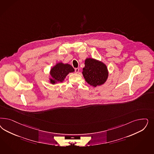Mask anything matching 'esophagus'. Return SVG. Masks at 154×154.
Returning a JSON list of instances; mask_svg holds the SVG:
<instances>
[{"instance_id":"1","label":"esophagus","mask_w":154,"mask_h":154,"mask_svg":"<svg viewBox=\"0 0 154 154\" xmlns=\"http://www.w3.org/2000/svg\"><path fill=\"white\" fill-rule=\"evenodd\" d=\"M75 72L77 74V73H78L79 72V69H78V68H76L75 69Z\"/></svg>"}]
</instances>
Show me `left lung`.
I'll return each instance as SVG.
<instances>
[{
  "mask_svg": "<svg viewBox=\"0 0 154 154\" xmlns=\"http://www.w3.org/2000/svg\"><path fill=\"white\" fill-rule=\"evenodd\" d=\"M85 65L82 74L87 83L94 87L104 85L109 76L106 65L100 60L91 58L85 59Z\"/></svg>",
  "mask_w": 154,
  "mask_h": 154,
  "instance_id": "obj_1",
  "label": "left lung"
}]
</instances>
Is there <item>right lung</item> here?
I'll use <instances>...</instances> for the list:
<instances>
[{
    "label": "right lung",
    "mask_w": 154,
    "mask_h": 154,
    "mask_svg": "<svg viewBox=\"0 0 154 154\" xmlns=\"http://www.w3.org/2000/svg\"><path fill=\"white\" fill-rule=\"evenodd\" d=\"M75 69L71 65L63 63L61 62L56 63L50 71L49 82L52 85L62 83L66 76L70 72H74Z\"/></svg>",
    "instance_id": "right-lung-1"
}]
</instances>
